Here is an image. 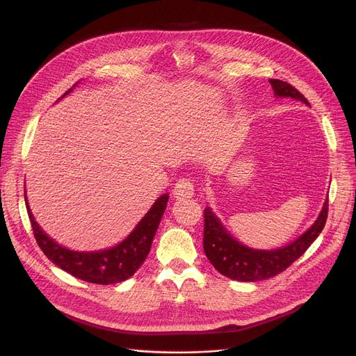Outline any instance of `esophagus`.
<instances>
[{"instance_id":"1","label":"esophagus","mask_w":356,"mask_h":356,"mask_svg":"<svg viewBox=\"0 0 356 356\" xmlns=\"http://www.w3.org/2000/svg\"><path fill=\"white\" fill-rule=\"evenodd\" d=\"M173 195L177 199H189L195 195V186L192 183L191 179L188 177H181L176 181L175 189H173Z\"/></svg>"}]
</instances>
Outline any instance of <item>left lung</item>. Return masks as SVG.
<instances>
[{"instance_id": "8db88e82", "label": "left lung", "mask_w": 356, "mask_h": 356, "mask_svg": "<svg viewBox=\"0 0 356 356\" xmlns=\"http://www.w3.org/2000/svg\"><path fill=\"white\" fill-rule=\"evenodd\" d=\"M270 83L277 97H290L309 105V101L293 85L280 79H270ZM329 199H326L323 209L313 225L291 244L277 250H252L238 242L220 220L215 216L211 208L203 212V250L212 266L228 278L238 282H261L271 278L287 270L297 258H300L312 242L323 231L327 219Z\"/></svg>"}]
</instances>
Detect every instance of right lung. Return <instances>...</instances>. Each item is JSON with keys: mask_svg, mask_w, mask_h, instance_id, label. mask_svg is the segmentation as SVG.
<instances>
[{"mask_svg": "<svg viewBox=\"0 0 356 356\" xmlns=\"http://www.w3.org/2000/svg\"><path fill=\"white\" fill-rule=\"evenodd\" d=\"M69 92L70 89L66 93ZM167 193L160 196L152 207V209L140 220L136 229L121 244L114 248L97 252L70 251L59 244H56L37 225L31 211L29 209L27 199L26 207L37 245L40 247V250L53 264L60 267L73 277L83 280V282L106 286L124 282V280L133 275L144 263V259L149 252V248H152V242L167 207Z\"/></svg>", "mask_w": 356, "mask_h": 356, "instance_id": "obj_1", "label": "right lung"}]
</instances>
